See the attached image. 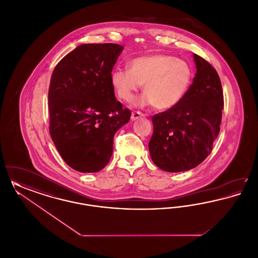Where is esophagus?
Masks as SVG:
<instances>
[{
    "label": "esophagus",
    "mask_w": 258,
    "mask_h": 258,
    "mask_svg": "<svg viewBox=\"0 0 258 258\" xmlns=\"http://www.w3.org/2000/svg\"><path fill=\"white\" fill-rule=\"evenodd\" d=\"M143 117H145V115L143 113L139 112V111H134L132 113V120L133 121H135V120H137L139 118H143Z\"/></svg>",
    "instance_id": "obj_1"
}]
</instances>
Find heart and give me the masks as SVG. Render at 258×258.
I'll return each mask as SVG.
<instances>
[{"mask_svg": "<svg viewBox=\"0 0 258 258\" xmlns=\"http://www.w3.org/2000/svg\"><path fill=\"white\" fill-rule=\"evenodd\" d=\"M128 67L130 71L118 68L111 74V85L118 98L131 102L144 84L142 103L153 104L160 110L177 105L186 95L194 78L192 69L186 61L163 53L137 57L128 62Z\"/></svg>", "mask_w": 258, "mask_h": 258, "instance_id": "b5f03b06", "label": "heart"}]
</instances>
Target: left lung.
<instances>
[{"label": "left lung", "mask_w": 258, "mask_h": 258, "mask_svg": "<svg viewBox=\"0 0 258 258\" xmlns=\"http://www.w3.org/2000/svg\"><path fill=\"white\" fill-rule=\"evenodd\" d=\"M197 74L184 98L174 107L152 117L149 152L154 163L166 172L197 167L213 150L220 134L223 93L214 67L194 55Z\"/></svg>", "instance_id": "obj_1"}]
</instances>
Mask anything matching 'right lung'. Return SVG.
Returning <instances> with one entry per match:
<instances>
[{
  "mask_svg": "<svg viewBox=\"0 0 258 258\" xmlns=\"http://www.w3.org/2000/svg\"><path fill=\"white\" fill-rule=\"evenodd\" d=\"M123 47L81 44L55 67L48 91L49 133L64 162L76 171L98 172L113 153L116 132L131 119L111 85Z\"/></svg>",
  "mask_w": 258,
  "mask_h": 258,
  "instance_id": "obj_1",
  "label": "right lung"
}]
</instances>
